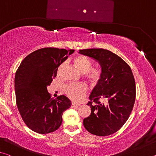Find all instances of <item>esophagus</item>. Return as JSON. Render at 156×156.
Instances as JSON below:
<instances>
[{"instance_id":"34e87169","label":"esophagus","mask_w":156,"mask_h":156,"mask_svg":"<svg viewBox=\"0 0 156 156\" xmlns=\"http://www.w3.org/2000/svg\"><path fill=\"white\" fill-rule=\"evenodd\" d=\"M79 106H80V105H78V104L74 103V102H72V107H78Z\"/></svg>"}]
</instances>
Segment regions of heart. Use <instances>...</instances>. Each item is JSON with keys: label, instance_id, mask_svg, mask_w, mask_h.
<instances>
[{"label": "heart", "instance_id": "heart-1", "mask_svg": "<svg viewBox=\"0 0 156 156\" xmlns=\"http://www.w3.org/2000/svg\"><path fill=\"white\" fill-rule=\"evenodd\" d=\"M73 61L76 67L84 73V77L92 84L98 83L102 77V72L98 68H91L92 63L90 59L84 55H78L74 58ZM65 62L60 65L57 70L58 76L61 72ZM87 91V88L84 84H70L66 85L64 88V93L69 98L75 102H79L84 98Z\"/></svg>", "mask_w": 156, "mask_h": 156}]
</instances>
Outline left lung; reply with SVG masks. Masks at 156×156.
<instances>
[{"label": "left lung", "instance_id": "obj_1", "mask_svg": "<svg viewBox=\"0 0 156 156\" xmlns=\"http://www.w3.org/2000/svg\"><path fill=\"white\" fill-rule=\"evenodd\" d=\"M79 53L96 60L102 67V77L87 103L91 114L83 120V125L94 135H112L125 125L135 103L136 82L131 69L109 50L87 49Z\"/></svg>", "mask_w": 156, "mask_h": 156}]
</instances>
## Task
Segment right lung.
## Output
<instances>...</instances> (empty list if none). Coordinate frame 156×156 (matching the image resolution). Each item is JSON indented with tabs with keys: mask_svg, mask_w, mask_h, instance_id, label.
<instances>
[{
	"mask_svg": "<svg viewBox=\"0 0 156 156\" xmlns=\"http://www.w3.org/2000/svg\"><path fill=\"white\" fill-rule=\"evenodd\" d=\"M73 49L46 47L26 56L15 75V93L18 109L25 125L38 133L57 130L61 125L62 113L71 107L64 95L53 99L48 91L58 67Z\"/></svg>",
	"mask_w": 156,
	"mask_h": 156,
	"instance_id": "obj_1",
	"label": "right lung"
}]
</instances>
